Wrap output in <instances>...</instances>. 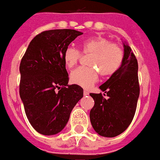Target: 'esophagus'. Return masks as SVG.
Instances as JSON below:
<instances>
[{
    "label": "esophagus",
    "mask_w": 160,
    "mask_h": 160,
    "mask_svg": "<svg viewBox=\"0 0 160 160\" xmlns=\"http://www.w3.org/2000/svg\"><path fill=\"white\" fill-rule=\"evenodd\" d=\"M89 94V93L88 90H86V89H84V90H83V95H84V96H88Z\"/></svg>",
    "instance_id": "34e87169"
}]
</instances>
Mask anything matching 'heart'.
<instances>
[{
	"mask_svg": "<svg viewBox=\"0 0 160 160\" xmlns=\"http://www.w3.org/2000/svg\"><path fill=\"white\" fill-rule=\"evenodd\" d=\"M81 52L89 54L88 64L90 66L80 67L71 72V81L75 84L89 88L98 79L101 75L108 78L121 69L124 60V52L122 46L112 43L103 36L89 37L80 41ZM81 53L74 46H69L63 53V60L68 69L75 67L80 59Z\"/></svg>",
	"mask_w": 160,
	"mask_h": 160,
	"instance_id": "heart-1",
	"label": "heart"
}]
</instances>
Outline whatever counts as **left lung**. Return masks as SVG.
<instances>
[{"instance_id":"obj_1","label":"left lung","mask_w":160,"mask_h":160,"mask_svg":"<svg viewBox=\"0 0 160 160\" xmlns=\"http://www.w3.org/2000/svg\"><path fill=\"white\" fill-rule=\"evenodd\" d=\"M99 88L108 98L102 93L89 94L95 102L89 113L91 125L102 136H117L131 124L140 96L138 62L128 45L121 69Z\"/></svg>"}]
</instances>
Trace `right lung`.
Returning a JSON list of instances; mask_svg holds the SVG:
<instances>
[{"mask_svg": "<svg viewBox=\"0 0 160 160\" xmlns=\"http://www.w3.org/2000/svg\"><path fill=\"white\" fill-rule=\"evenodd\" d=\"M81 32L44 31L30 42L20 64V96L32 127L53 135L67 124L71 110L83 96L78 84H68L63 53Z\"/></svg>", "mask_w": 160, "mask_h": 160, "instance_id": "add662e5", "label": "right lung"}]
</instances>
